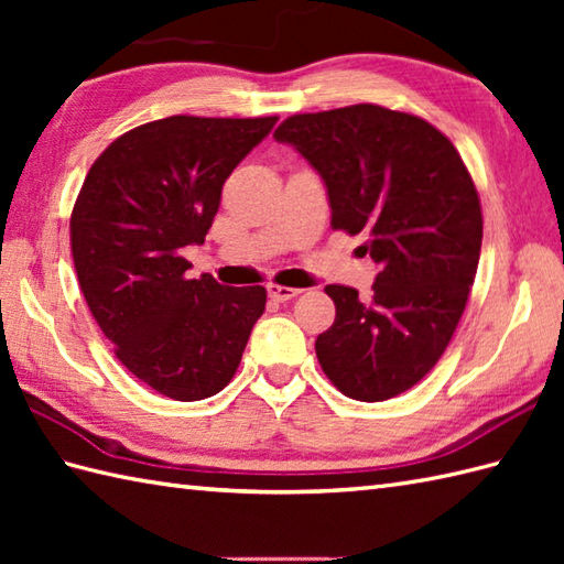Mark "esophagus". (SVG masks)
<instances>
[{
    "label": "esophagus",
    "mask_w": 564,
    "mask_h": 564,
    "mask_svg": "<svg viewBox=\"0 0 564 564\" xmlns=\"http://www.w3.org/2000/svg\"><path fill=\"white\" fill-rule=\"evenodd\" d=\"M267 293H269V297H273V301H279V303H285V301H291V297H297V289H289V285H279V283H269L267 285Z\"/></svg>",
    "instance_id": "34e87169"
}]
</instances>
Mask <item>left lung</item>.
<instances>
[{"label":"left lung","instance_id":"left-lung-1","mask_svg":"<svg viewBox=\"0 0 564 564\" xmlns=\"http://www.w3.org/2000/svg\"><path fill=\"white\" fill-rule=\"evenodd\" d=\"M273 138L325 178L334 230L368 235L380 263L370 295L325 289L337 317L315 341L322 370L361 402L414 388L446 351L480 261V196L458 150L424 118L376 104L295 113Z\"/></svg>","mask_w":564,"mask_h":564}]
</instances>
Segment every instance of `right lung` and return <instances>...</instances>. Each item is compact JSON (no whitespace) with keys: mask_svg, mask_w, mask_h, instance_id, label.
Listing matches in <instances>:
<instances>
[{"mask_svg":"<svg viewBox=\"0 0 564 564\" xmlns=\"http://www.w3.org/2000/svg\"><path fill=\"white\" fill-rule=\"evenodd\" d=\"M279 116H170L128 130L84 178L69 218L79 289L130 373L178 402L232 380L263 285L188 279L184 247L203 245L225 178Z\"/></svg>","mask_w":564,"mask_h":564,"instance_id":"1","label":"right lung"}]
</instances>
